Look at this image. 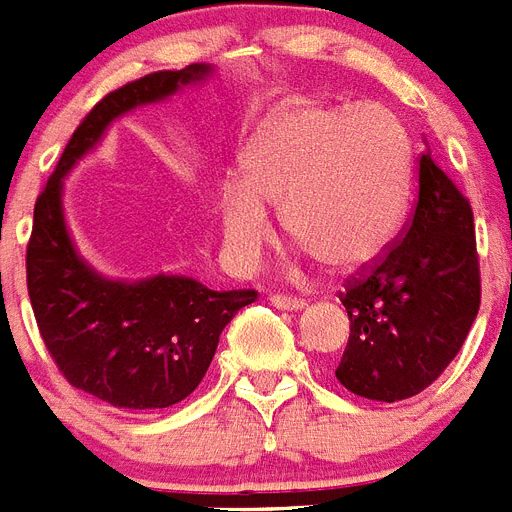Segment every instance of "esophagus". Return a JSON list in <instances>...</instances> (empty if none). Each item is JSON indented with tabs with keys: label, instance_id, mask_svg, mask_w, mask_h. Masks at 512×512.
<instances>
[{
	"label": "esophagus",
	"instance_id": "obj_1",
	"mask_svg": "<svg viewBox=\"0 0 512 512\" xmlns=\"http://www.w3.org/2000/svg\"><path fill=\"white\" fill-rule=\"evenodd\" d=\"M269 300H272L274 308H279V310H300V308H305V300L303 298H292V295H282V292H274V295H269Z\"/></svg>",
	"mask_w": 512,
	"mask_h": 512
}]
</instances>
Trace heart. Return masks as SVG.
Listing matches in <instances>:
<instances>
[{
  "label": "heart",
  "instance_id": "obj_1",
  "mask_svg": "<svg viewBox=\"0 0 512 512\" xmlns=\"http://www.w3.org/2000/svg\"><path fill=\"white\" fill-rule=\"evenodd\" d=\"M240 181L220 189L227 253L253 264L282 212L287 235L334 272H357L386 253L404 225L412 157L401 124L378 106H303L251 144Z\"/></svg>",
  "mask_w": 512,
  "mask_h": 512
}]
</instances>
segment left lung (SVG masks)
<instances>
[{
	"label": "left lung",
	"mask_w": 512,
	"mask_h": 512,
	"mask_svg": "<svg viewBox=\"0 0 512 512\" xmlns=\"http://www.w3.org/2000/svg\"><path fill=\"white\" fill-rule=\"evenodd\" d=\"M339 300L349 342L336 378L357 396L386 404L417 396L464 347L482 300L474 212L430 150L419 157L409 225L373 266L347 279Z\"/></svg>",
	"instance_id": "1"
}]
</instances>
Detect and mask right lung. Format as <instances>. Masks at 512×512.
<instances>
[{"instance_id": "1", "label": "right lung", "mask_w": 512, "mask_h": 512, "mask_svg": "<svg viewBox=\"0 0 512 512\" xmlns=\"http://www.w3.org/2000/svg\"><path fill=\"white\" fill-rule=\"evenodd\" d=\"M209 67L163 69L98 100L61 152L33 209L28 295L38 331L59 373L74 388L119 409H165L202 383L220 334L256 290L217 292L189 277L157 274L139 282L100 277L69 238L61 181L121 113L204 80Z\"/></svg>"}]
</instances>
